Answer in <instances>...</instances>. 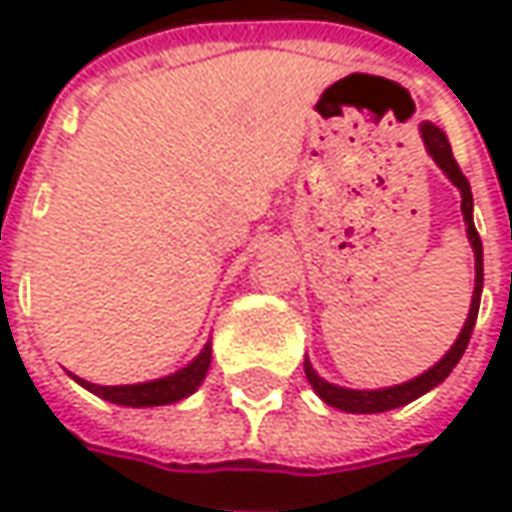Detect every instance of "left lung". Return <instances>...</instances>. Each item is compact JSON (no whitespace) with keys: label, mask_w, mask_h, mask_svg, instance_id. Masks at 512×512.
Instances as JSON below:
<instances>
[{"label":"left lung","mask_w":512,"mask_h":512,"mask_svg":"<svg viewBox=\"0 0 512 512\" xmlns=\"http://www.w3.org/2000/svg\"><path fill=\"white\" fill-rule=\"evenodd\" d=\"M422 139H424V148H427V153L433 156V162L444 170V176H447L453 185L459 187V193H462V213H464V225H467V239H470L473 253H476V287H473L470 313H467V322H464L459 339H456V344L444 353V359H439V362L433 364L427 373H422V376H416V379H410V382H404V384H396V387H382V390H350V387H339V384L325 382V379L313 370V364L305 362L307 382L313 384V390L319 393V399L330 404V407H339V410H344V413H384V410L404 407V404H410L413 399L424 396L427 390H433L436 384H442L444 379L453 373V367H456L459 359L464 356L467 342H470V336H473V327H476L479 302H482L484 265H482V239H479L476 225H473V193H470V182L464 179L462 168L456 165L453 150H450V142H447V136H444L442 128H436V125L424 122Z\"/></svg>","instance_id":"8db88e82"}]
</instances>
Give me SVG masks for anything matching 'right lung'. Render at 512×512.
Wrapping results in <instances>:
<instances>
[{"instance_id":"right-lung-1","label":"right lung","mask_w":512,"mask_h":512,"mask_svg":"<svg viewBox=\"0 0 512 512\" xmlns=\"http://www.w3.org/2000/svg\"><path fill=\"white\" fill-rule=\"evenodd\" d=\"M207 367H210V342L202 347V353L193 359V362L176 370L173 376L165 379H156V382H142V384H119V387H102V384H90L85 379H76L85 390L102 396L105 402L125 404V407H156V404H173L182 402L185 396H190L202 379L207 376Z\"/></svg>"}]
</instances>
